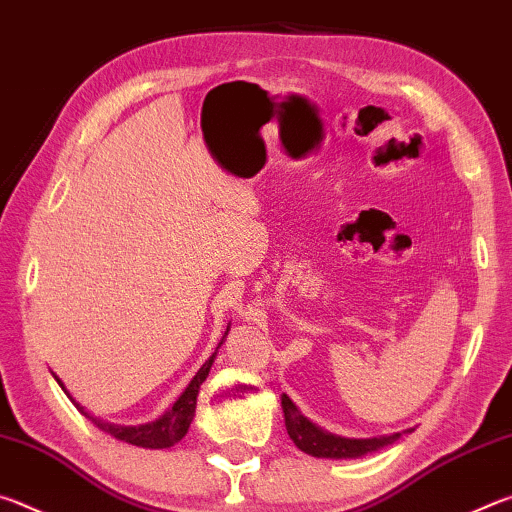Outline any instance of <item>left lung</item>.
Instances as JSON below:
<instances>
[{"instance_id": "8db88e82", "label": "left lung", "mask_w": 512, "mask_h": 512, "mask_svg": "<svg viewBox=\"0 0 512 512\" xmlns=\"http://www.w3.org/2000/svg\"><path fill=\"white\" fill-rule=\"evenodd\" d=\"M282 411H284V424H287L289 438L296 443L298 449L316 456V458H359L377 449L393 445L402 433H391V436H379V438H343L334 436L325 429L316 427L314 422L307 420L300 409L293 404L287 395H282ZM413 431V429H406Z\"/></svg>"}]
</instances>
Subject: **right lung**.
<instances>
[{"label":"right lung","mask_w":512,"mask_h":512,"mask_svg":"<svg viewBox=\"0 0 512 512\" xmlns=\"http://www.w3.org/2000/svg\"><path fill=\"white\" fill-rule=\"evenodd\" d=\"M228 332H230V323H228V329H225L221 343L225 341V336H228ZM221 343L216 345V350L221 348ZM216 350H214L212 357L203 363L201 370L196 372L194 379L189 381V386L185 388L183 395H180L178 400L173 402L171 409L164 411L158 420L146 422V424H137V427H121V424H112V422H103L99 418H94V415H90L88 411H85L81 404H76L72 400V395L67 393V388H65L63 381H60L56 375H54V379L58 381V386L67 393L69 400L76 404V409H79L92 424H97L101 431L110 433L112 438L124 440V443H128V445L146 447V449H167L171 445H176L178 440L185 438L189 424H192V420H194L196 397H198V391H201V384L207 379V375H210V368H212V363L216 359Z\"/></svg>","instance_id":"1"}]
</instances>
